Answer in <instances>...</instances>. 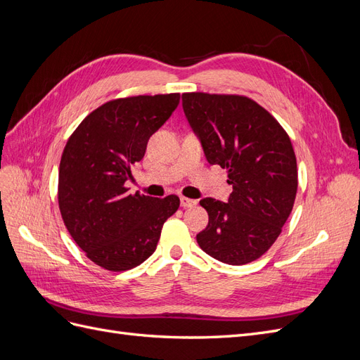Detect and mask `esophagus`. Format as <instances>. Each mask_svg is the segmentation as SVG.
Segmentation results:
<instances>
[{
	"label": "esophagus",
	"instance_id": "1",
	"mask_svg": "<svg viewBox=\"0 0 360 360\" xmlns=\"http://www.w3.org/2000/svg\"><path fill=\"white\" fill-rule=\"evenodd\" d=\"M180 204H181L183 209H189V207H195V205H197V200L181 197V198H180Z\"/></svg>",
	"mask_w": 360,
	"mask_h": 360
}]
</instances>
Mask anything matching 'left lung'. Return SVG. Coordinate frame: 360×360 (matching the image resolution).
Returning <instances> with one entry per match:
<instances>
[{"instance_id": "obj_1", "label": "left lung", "mask_w": 360, "mask_h": 360, "mask_svg": "<svg viewBox=\"0 0 360 360\" xmlns=\"http://www.w3.org/2000/svg\"><path fill=\"white\" fill-rule=\"evenodd\" d=\"M183 111L212 165L228 172V202L202 198L209 225L197 242L231 266L248 264L276 242L297 192L290 136L255 101L238 94L183 93Z\"/></svg>"}]
</instances>
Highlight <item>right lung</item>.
<instances>
[{
    "label": "right lung",
    "instance_id": "1",
    "mask_svg": "<svg viewBox=\"0 0 360 360\" xmlns=\"http://www.w3.org/2000/svg\"><path fill=\"white\" fill-rule=\"evenodd\" d=\"M180 102L179 93L122 97L86 115L68 139L58 172V205L68 231L94 264L111 271L155 252L177 195L129 193L130 165Z\"/></svg>",
    "mask_w": 360,
    "mask_h": 360
}]
</instances>
